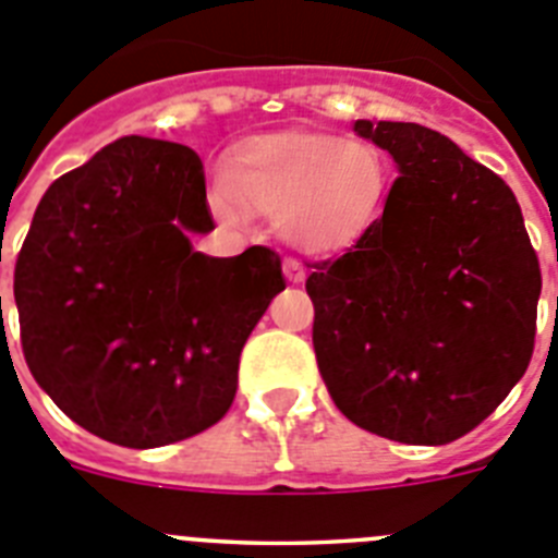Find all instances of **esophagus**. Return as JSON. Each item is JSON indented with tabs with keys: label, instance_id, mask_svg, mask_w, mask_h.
Masks as SVG:
<instances>
[{
	"label": "esophagus",
	"instance_id": "1",
	"mask_svg": "<svg viewBox=\"0 0 558 558\" xmlns=\"http://www.w3.org/2000/svg\"><path fill=\"white\" fill-rule=\"evenodd\" d=\"M282 270H284V279H288V282H293V284L304 282V268H302V263H295V259H284Z\"/></svg>",
	"mask_w": 558,
	"mask_h": 558
}]
</instances>
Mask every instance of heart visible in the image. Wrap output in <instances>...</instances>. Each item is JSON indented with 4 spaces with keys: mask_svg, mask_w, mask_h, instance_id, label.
<instances>
[{
    "mask_svg": "<svg viewBox=\"0 0 558 558\" xmlns=\"http://www.w3.org/2000/svg\"><path fill=\"white\" fill-rule=\"evenodd\" d=\"M391 186V161L366 140L332 133H270L226 153L209 209L223 223H243L245 209L274 215L290 248L340 256L377 226Z\"/></svg>",
    "mask_w": 558,
    "mask_h": 558,
    "instance_id": "1",
    "label": "heart"
}]
</instances>
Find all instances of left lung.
<instances>
[{"label":"left lung","mask_w":558,"mask_h":558,"mask_svg":"<svg viewBox=\"0 0 558 558\" xmlns=\"http://www.w3.org/2000/svg\"><path fill=\"white\" fill-rule=\"evenodd\" d=\"M397 181L372 234L307 279L338 411L402 445H450L529 368L542 276L509 184L445 133L357 120Z\"/></svg>","instance_id":"obj_1"}]
</instances>
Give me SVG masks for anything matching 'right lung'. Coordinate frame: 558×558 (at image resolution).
<instances>
[{"label":"right lung","mask_w":558,"mask_h":558,"mask_svg":"<svg viewBox=\"0 0 558 558\" xmlns=\"http://www.w3.org/2000/svg\"><path fill=\"white\" fill-rule=\"evenodd\" d=\"M209 229L198 153L147 136L97 150L33 215L13 279L24 360L111 445H172L234 402L240 352L284 276L268 248H192Z\"/></svg>","instance_id":"add662e5"}]
</instances>
